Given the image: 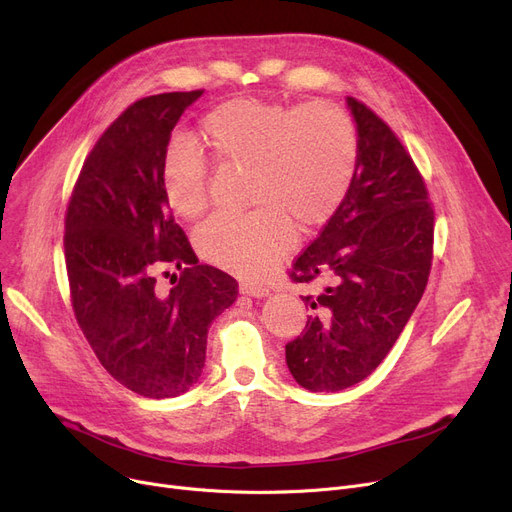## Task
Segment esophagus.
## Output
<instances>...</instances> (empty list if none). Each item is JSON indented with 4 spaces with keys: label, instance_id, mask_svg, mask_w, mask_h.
<instances>
[{
    "label": "esophagus",
    "instance_id": "1",
    "mask_svg": "<svg viewBox=\"0 0 512 512\" xmlns=\"http://www.w3.org/2000/svg\"><path fill=\"white\" fill-rule=\"evenodd\" d=\"M240 292L247 294V297H253V299H263L270 294V288L265 286H259V284H251V282H240Z\"/></svg>",
    "mask_w": 512,
    "mask_h": 512
}]
</instances>
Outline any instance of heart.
<instances>
[{
    "label": "heart",
    "mask_w": 512,
    "mask_h": 512,
    "mask_svg": "<svg viewBox=\"0 0 512 512\" xmlns=\"http://www.w3.org/2000/svg\"><path fill=\"white\" fill-rule=\"evenodd\" d=\"M201 139L222 164L249 166L245 213H218L195 234L201 257L224 270L261 280L303 230L326 224L359 161V134L340 105H286L261 99L226 101L201 120ZM161 188L182 220H197L209 203V161L191 141H174L161 161Z\"/></svg>",
    "instance_id": "b5f03b06"
}]
</instances>
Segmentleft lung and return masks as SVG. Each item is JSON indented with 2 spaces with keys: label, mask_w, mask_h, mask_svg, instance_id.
<instances>
[{
  "label": "left lung",
  "mask_w": 512,
  "mask_h": 512,
  "mask_svg": "<svg viewBox=\"0 0 512 512\" xmlns=\"http://www.w3.org/2000/svg\"><path fill=\"white\" fill-rule=\"evenodd\" d=\"M359 161L351 188L292 265L294 282L328 278L286 365L299 386L338 392L363 382L405 330L432 270L434 209L411 155L390 126L346 97Z\"/></svg>",
  "instance_id": "left-lung-1"
}]
</instances>
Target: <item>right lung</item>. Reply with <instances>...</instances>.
Masks as SVG:
<instances>
[{"instance_id": "1", "label": "right lung", "mask_w": 512, "mask_h": 512, "mask_svg": "<svg viewBox=\"0 0 512 512\" xmlns=\"http://www.w3.org/2000/svg\"><path fill=\"white\" fill-rule=\"evenodd\" d=\"M201 95L161 93L126 107L85 159L66 211L78 326L107 373L147 398L197 384L207 332L238 294L232 276L199 263L159 180L172 130ZM164 266L181 272L170 293L154 280Z\"/></svg>"}]
</instances>
